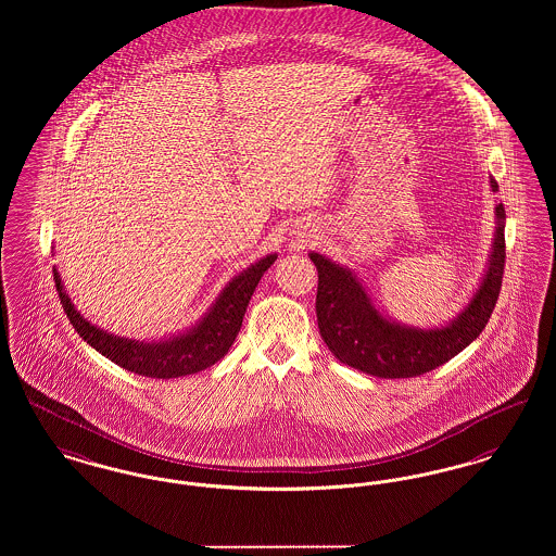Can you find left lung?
Wrapping results in <instances>:
<instances>
[{"instance_id": "8db88e82", "label": "left lung", "mask_w": 556, "mask_h": 556, "mask_svg": "<svg viewBox=\"0 0 556 556\" xmlns=\"http://www.w3.org/2000/svg\"><path fill=\"white\" fill-rule=\"evenodd\" d=\"M496 192V179H492ZM497 228L494 251L485 278L467 309L443 328H406L384 320L370 296L350 269L312 253L318 267L316 314L321 339L334 357L351 368L379 379H409L435 370L470 345L496 307L504 262V206H496Z\"/></svg>"}]
</instances>
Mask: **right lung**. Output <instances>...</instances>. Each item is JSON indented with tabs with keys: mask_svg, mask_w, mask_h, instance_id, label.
<instances>
[{
	"mask_svg": "<svg viewBox=\"0 0 556 556\" xmlns=\"http://www.w3.org/2000/svg\"><path fill=\"white\" fill-rule=\"evenodd\" d=\"M274 262L276 255H267L262 262L244 269L224 289L199 326H194L186 334H177L161 343H138L91 326L73 307L68 294L62 289L56 269L54 280L66 318L93 350L100 351L104 357L129 372L150 379H177L205 370L228 353L242 326L253 291L257 289L265 269Z\"/></svg>",
	"mask_w": 556,
	"mask_h": 556,
	"instance_id": "obj_1",
	"label": "right lung"
}]
</instances>
